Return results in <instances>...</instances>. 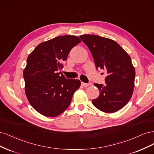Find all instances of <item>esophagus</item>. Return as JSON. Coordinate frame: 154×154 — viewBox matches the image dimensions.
<instances>
[{
    "instance_id": "obj_1",
    "label": "esophagus",
    "mask_w": 154,
    "mask_h": 154,
    "mask_svg": "<svg viewBox=\"0 0 154 154\" xmlns=\"http://www.w3.org/2000/svg\"><path fill=\"white\" fill-rule=\"evenodd\" d=\"M81 84L83 86H85V87H86V86H88L89 85H90V84H88V83H84V82H81Z\"/></svg>"
}]
</instances>
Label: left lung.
<instances>
[{
  "label": "left lung",
  "mask_w": 154,
  "mask_h": 154,
  "mask_svg": "<svg viewBox=\"0 0 154 154\" xmlns=\"http://www.w3.org/2000/svg\"><path fill=\"white\" fill-rule=\"evenodd\" d=\"M92 54L97 70L107 73L106 85L95 83L100 95L93 99L94 106L103 112L118 111L130 100L134 88L135 69L131 57L111 39L85 34L79 36Z\"/></svg>",
  "instance_id": "8db88e82"
}]
</instances>
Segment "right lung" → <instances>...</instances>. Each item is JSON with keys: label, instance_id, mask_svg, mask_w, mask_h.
<instances>
[{"label": "right lung", "instance_id": "obj_1", "mask_svg": "<svg viewBox=\"0 0 154 154\" xmlns=\"http://www.w3.org/2000/svg\"><path fill=\"white\" fill-rule=\"evenodd\" d=\"M81 40L77 36H57L39 44L29 54L23 70L26 95L31 106L48 117L60 115L70 106L81 81L59 73L72 48Z\"/></svg>", "mask_w": 154, "mask_h": 154}]
</instances>
